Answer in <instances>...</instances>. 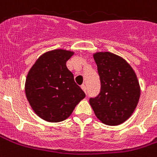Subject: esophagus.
Instances as JSON below:
<instances>
[{"mask_svg":"<svg viewBox=\"0 0 157 157\" xmlns=\"http://www.w3.org/2000/svg\"><path fill=\"white\" fill-rule=\"evenodd\" d=\"M81 89L83 90L84 92H85V93L86 94V86L85 85H82V86H81Z\"/></svg>","mask_w":157,"mask_h":157,"instance_id":"34e87169","label":"esophagus"}]
</instances>
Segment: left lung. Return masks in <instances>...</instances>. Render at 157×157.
Wrapping results in <instances>:
<instances>
[{
    "mask_svg": "<svg viewBox=\"0 0 157 157\" xmlns=\"http://www.w3.org/2000/svg\"><path fill=\"white\" fill-rule=\"evenodd\" d=\"M94 59L101 87L100 94L90 99V104L103 124L119 125L132 115L139 100L137 76L124 58L113 53L96 52Z\"/></svg>",
    "mask_w": 157,
    "mask_h": 157,
    "instance_id": "8db88e82",
    "label": "left lung"
}]
</instances>
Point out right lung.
<instances>
[{
  "label": "right lung",
  "instance_id": "add662e5",
  "mask_svg": "<svg viewBox=\"0 0 157 157\" xmlns=\"http://www.w3.org/2000/svg\"><path fill=\"white\" fill-rule=\"evenodd\" d=\"M73 54V52L63 49L45 52L27 75V100L36 114L45 121L57 123L65 120L86 97L66 65Z\"/></svg>",
  "mask_w": 157,
  "mask_h": 157
}]
</instances>
